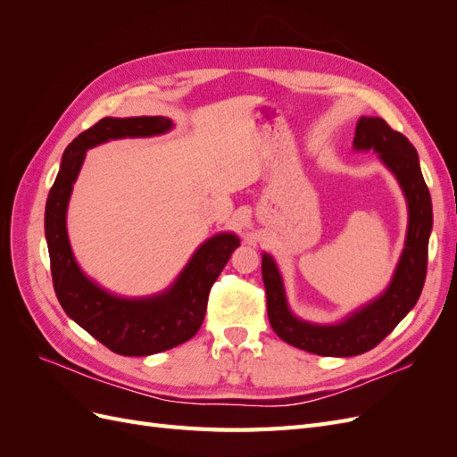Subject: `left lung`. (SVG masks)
<instances>
[{"label": "left lung", "instance_id": "8db88e82", "mask_svg": "<svg viewBox=\"0 0 457 457\" xmlns=\"http://www.w3.org/2000/svg\"><path fill=\"white\" fill-rule=\"evenodd\" d=\"M353 148L373 150L398 181L408 205V230L393 278L383 292L354 309L341 320L318 324L303 320L286 297L282 274L276 261L262 253L261 270L267 292V312L272 329L282 341L320 356H356L381 343L416 305L425 284L428 237L433 230V204L420 168L418 150L376 116L356 123Z\"/></svg>", "mask_w": 457, "mask_h": 457}]
</instances>
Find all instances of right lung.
<instances>
[{
  "label": "right lung",
  "mask_w": 457,
  "mask_h": 457,
  "mask_svg": "<svg viewBox=\"0 0 457 457\" xmlns=\"http://www.w3.org/2000/svg\"><path fill=\"white\" fill-rule=\"evenodd\" d=\"M171 129L173 121L163 116L96 121L66 146L46 204V240L61 307L96 341L123 356L156 354L195 337L204 322L210 289L240 245L234 232L215 234L198 245L168 287L146 297L116 295L79 269L68 240L66 213L87 150L114 139H139Z\"/></svg>",
  "instance_id": "obj_1"
}]
</instances>
